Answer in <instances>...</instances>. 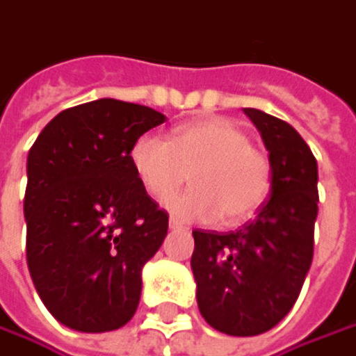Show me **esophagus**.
<instances>
[{"mask_svg":"<svg viewBox=\"0 0 356 356\" xmlns=\"http://www.w3.org/2000/svg\"><path fill=\"white\" fill-rule=\"evenodd\" d=\"M169 229H173V232H177V229H185V225H183L181 221L173 220V218H171V220H169Z\"/></svg>","mask_w":356,"mask_h":356,"instance_id":"obj_1","label":"esophagus"}]
</instances>
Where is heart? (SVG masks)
Returning <instances> with one entry per match:
<instances>
[{"instance_id": "1", "label": "heart", "mask_w": 356, "mask_h": 356, "mask_svg": "<svg viewBox=\"0 0 356 356\" xmlns=\"http://www.w3.org/2000/svg\"><path fill=\"white\" fill-rule=\"evenodd\" d=\"M131 167L147 195L171 197L185 183L187 193L167 201L181 220L223 225L250 220L268 197L270 163L248 135L225 118H201L175 127L169 140L140 135L131 147Z\"/></svg>"}]
</instances>
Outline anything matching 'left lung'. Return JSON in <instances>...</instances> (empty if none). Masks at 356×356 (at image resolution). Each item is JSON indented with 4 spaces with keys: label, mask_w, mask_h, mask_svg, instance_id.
<instances>
[{
    "label": "left lung",
    "mask_w": 356,
    "mask_h": 356,
    "mask_svg": "<svg viewBox=\"0 0 356 356\" xmlns=\"http://www.w3.org/2000/svg\"><path fill=\"white\" fill-rule=\"evenodd\" d=\"M270 161V199L236 232L195 229L191 270L205 323L232 337H256L294 306L312 264L318 167L294 127L243 108Z\"/></svg>",
    "instance_id": "1"
}]
</instances>
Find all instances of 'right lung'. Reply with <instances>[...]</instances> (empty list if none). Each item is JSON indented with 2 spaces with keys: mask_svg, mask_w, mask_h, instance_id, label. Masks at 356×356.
I'll use <instances>...</instances> for the list:
<instances>
[{
  "mask_svg": "<svg viewBox=\"0 0 356 356\" xmlns=\"http://www.w3.org/2000/svg\"><path fill=\"white\" fill-rule=\"evenodd\" d=\"M165 120L149 106L100 98L54 116L28 153L30 276L50 314L72 330H116L136 312L143 268L169 216L143 189L129 153Z\"/></svg>",
  "mask_w": 356,
  "mask_h": 356,
  "instance_id": "add662e5",
  "label": "right lung"
}]
</instances>
